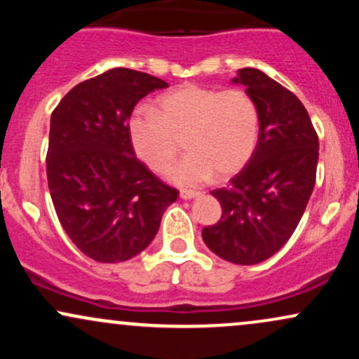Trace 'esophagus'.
<instances>
[{
	"label": "esophagus",
	"mask_w": 359,
	"mask_h": 359,
	"mask_svg": "<svg viewBox=\"0 0 359 359\" xmlns=\"http://www.w3.org/2000/svg\"><path fill=\"white\" fill-rule=\"evenodd\" d=\"M201 196V192H194V191H180V197H182V199H194V197H199Z\"/></svg>",
	"instance_id": "1"
}]
</instances>
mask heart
I'll return each instance as SVG.
<instances>
[{"mask_svg": "<svg viewBox=\"0 0 359 359\" xmlns=\"http://www.w3.org/2000/svg\"><path fill=\"white\" fill-rule=\"evenodd\" d=\"M258 133V108L246 90L199 84L163 94L155 111L138 106L128 119L135 155L150 170H167L182 142L189 155L168 177L185 187L208 182L214 174H238L253 156Z\"/></svg>", "mask_w": 359, "mask_h": 359, "instance_id": "1", "label": "heart"}]
</instances>
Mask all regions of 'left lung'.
<instances>
[{"label": "left lung", "mask_w": 359, "mask_h": 359, "mask_svg": "<svg viewBox=\"0 0 359 359\" xmlns=\"http://www.w3.org/2000/svg\"><path fill=\"white\" fill-rule=\"evenodd\" d=\"M259 114L255 154L228 187L211 194L221 219L203 229L217 257L236 265L265 262L288 241L314 191L319 138L294 93L258 69L238 71Z\"/></svg>", "instance_id": "obj_1"}]
</instances>
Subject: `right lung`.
I'll use <instances>...</instances> for the list:
<instances>
[{
	"instance_id": "right-lung-1",
	"label": "right lung",
	"mask_w": 359,
	"mask_h": 359,
	"mask_svg": "<svg viewBox=\"0 0 359 359\" xmlns=\"http://www.w3.org/2000/svg\"><path fill=\"white\" fill-rule=\"evenodd\" d=\"M168 84L116 67L72 88L50 118L48 191L62 228L86 257L119 263L150 245L179 191L135 156L128 119Z\"/></svg>"
}]
</instances>
